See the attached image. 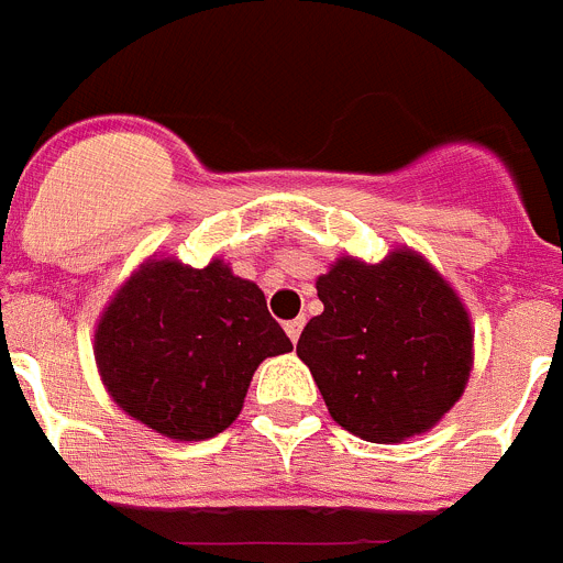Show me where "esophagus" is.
I'll use <instances>...</instances> for the list:
<instances>
[{
	"instance_id": "obj_1",
	"label": "esophagus",
	"mask_w": 563,
	"mask_h": 563,
	"mask_svg": "<svg viewBox=\"0 0 563 563\" xmlns=\"http://www.w3.org/2000/svg\"><path fill=\"white\" fill-rule=\"evenodd\" d=\"M301 330H305V318H292V321H287V324H285L287 338H290L292 343L298 341V335H301Z\"/></svg>"
}]
</instances>
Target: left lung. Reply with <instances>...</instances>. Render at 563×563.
<instances>
[{
  "label": "left lung",
  "mask_w": 563,
  "mask_h": 563,
  "mask_svg": "<svg viewBox=\"0 0 563 563\" xmlns=\"http://www.w3.org/2000/svg\"><path fill=\"white\" fill-rule=\"evenodd\" d=\"M324 312L298 338L332 420L369 442L429 431L465 391L474 330L465 305L420 253L366 265L341 256L318 276Z\"/></svg>",
  "instance_id": "obj_1"
}]
</instances>
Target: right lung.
<instances>
[{"mask_svg":"<svg viewBox=\"0 0 563 563\" xmlns=\"http://www.w3.org/2000/svg\"><path fill=\"white\" fill-rule=\"evenodd\" d=\"M290 350L265 292L222 258L200 271L148 258L114 292L96 330V363L112 400L180 442L225 431L258 363Z\"/></svg>","mask_w":563,"mask_h":563,"instance_id":"obj_1","label":"right lung"}]
</instances>
